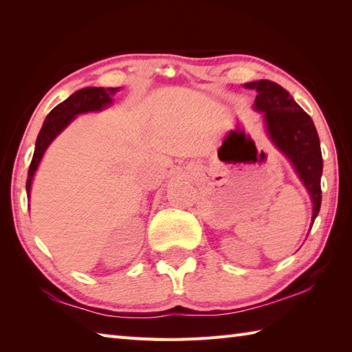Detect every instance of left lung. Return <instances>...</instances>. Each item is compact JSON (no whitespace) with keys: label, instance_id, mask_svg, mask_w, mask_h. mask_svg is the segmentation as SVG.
<instances>
[{"label":"left lung","instance_id":"left-lung-1","mask_svg":"<svg viewBox=\"0 0 352 352\" xmlns=\"http://www.w3.org/2000/svg\"><path fill=\"white\" fill-rule=\"evenodd\" d=\"M245 87L257 91L254 107L263 113L270 137L291 160L296 173L309 190L314 200V223L322 200V153L314 120L295 102L289 91L274 81H253L247 82Z\"/></svg>","mask_w":352,"mask_h":352}]
</instances>
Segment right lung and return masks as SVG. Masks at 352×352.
I'll return each instance as SVG.
<instances>
[{"mask_svg":"<svg viewBox=\"0 0 352 352\" xmlns=\"http://www.w3.org/2000/svg\"><path fill=\"white\" fill-rule=\"evenodd\" d=\"M119 90V87H87L75 91L72 96H69L63 102L58 104L54 110L46 116L43 122V126L38 132L37 142L34 147V155L31 160L30 168H28V177H27V192L30 197V188L31 181H33L34 171L41 162L42 156L46 151V147L56 138L61 131H63L70 120L74 119L76 114L87 113V111H99L102 110L105 105L111 102V96Z\"/></svg>","mask_w":352,"mask_h":352,"instance_id":"right-lung-1","label":"right lung"}]
</instances>
